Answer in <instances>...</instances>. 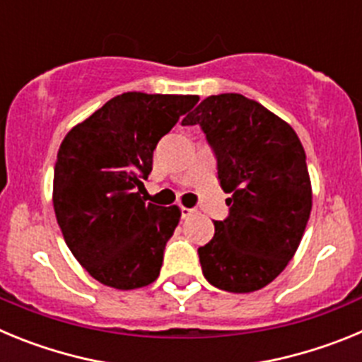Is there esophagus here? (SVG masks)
I'll return each mask as SVG.
<instances>
[{
  "mask_svg": "<svg viewBox=\"0 0 362 362\" xmlns=\"http://www.w3.org/2000/svg\"><path fill=\"white\" fill-rule=\"evenodd\" d=\"M192 214H194V210L187 209V206H181V217H183V219H187V217H190Z\"/></svg>",
  "mask_w": 362,
  "mask_h": 362,
  "instance_id": "esophagus-1",
  "label": "esophagus"
}]
</instances>
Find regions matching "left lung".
Returning a JSON list of instances; mask_svg holds the SVG:
<instances>
[{"label": "left lung", "instance_id": "left-lung-1", "mask_svg": "<svg viewBox=\"0 0 362 362\" xmlns=\"http://www.w3.org/2000/svg\"><path fill=\"white\" fill-rule=\"evenodd\" d=\"M183 124L206 134L230 194V216L199 248L203 276L226 292L264 288L296 255L312 212L305 148L286 121L241 94L203 99Z\"/></svg>", "mask_w": 362, "mask_h": 362}]
</instances>
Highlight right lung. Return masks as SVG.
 <instances>
[{
    "label": "right lung",
    "instance_id": "1",
    "mask_svg": "<svg viewBox=\"0 0 362 362\" xmlns=\"http://www.w3.org/2000/svg\"><path fill=\"white\" fill-rule=\"evenodd\" d=\"M197 95L124 92L65 136L52 203L66 246L95 281L116 290L148 286L181 210L145 203L156 145Z\"/></svg>",
    "mask_w": 362,
    "mask_h": 362
}]
</instances>
